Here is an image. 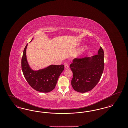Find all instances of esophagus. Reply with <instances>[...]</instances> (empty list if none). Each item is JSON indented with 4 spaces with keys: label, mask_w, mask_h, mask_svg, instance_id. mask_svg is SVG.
I'll use <instances>...</instances> for the list:
<instances>
[{
    "label": "esophagus",
    "mask_w": 128,
    "mask_h": 128,
    "mask_svg": "<svg viewBox=\"0 0 128 128\" xmlns=\"http://www.w3.org/2000/svg\"><path fill=\"white\" fill-rule=\"evenodd\" d=\"M69 68V66H68V64H65V68Z\"/></svg>",
    "instance_id": "34e87169"
}]
</instances>
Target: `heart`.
Masks as SVG:
<instances>
[{"label": "heart", "instance_id": "1", "mask_svg": "<svg viewBox=\"0 0 128 128\" xmlns=\"http://www.w3.org/2000/svg\"><path fill=\"white\" fill-rule=\"evenodd\" d=\"M87 46H84L82 48L80 51V54H83L84 53L85 51L87 50Z\"/></svg>", "mask_w": 128, "mask_h": 128}]
</instances>
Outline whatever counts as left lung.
Wrapping results in <instances>:
<instances>
[{"mask_svg": "<svg viewBox=\"0 0 128 128\" xmlns=\"http://www.w3.org/2000/svg\"><path fill=\"white\" fill-rule=\"evenodd\" d=\"M104 58L103 49L100 47L98 55L73 60L70 68L73 72L71 84L74 90L85 92L96 85L103 72Z\"/></svg>", "mask_w": 128, "mask_h": 128, "instance_id": "1", "label": "left lung"}]
</instances>
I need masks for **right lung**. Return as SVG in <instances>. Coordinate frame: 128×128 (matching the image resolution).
I'll return each mask as SVG.
<instances>
[{
	"mask_svg": "<svg viewBox=\"0 0 128 128\" xmlns=\"http://www.w3.org/2000/svg\"><path fill=\"white\" fill-rule=\"evenodd\" d=\"M27 45L24 49L22 58V69L25 79L37 91L48 92L52 91L55 88L59 76L64 70V65H51L38 70H32L29 66L26 58Z\"/></svg>",
	"mask_w": 128,
	"mask_h": 128,
	"instance_id": "obj_1",
	"label": "right lung"
}]
</instances>
